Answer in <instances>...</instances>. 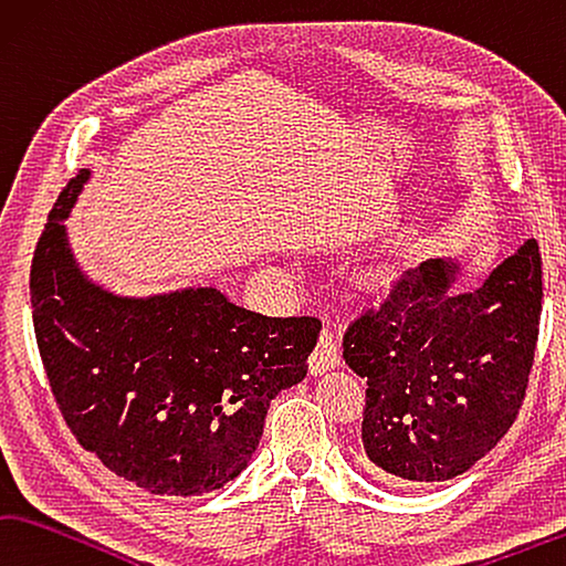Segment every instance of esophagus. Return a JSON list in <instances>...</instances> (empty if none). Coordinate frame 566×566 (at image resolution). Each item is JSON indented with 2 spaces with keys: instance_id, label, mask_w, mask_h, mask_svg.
I'll return each mask as SVG.
<instances>
[{
  "instance_id": "34e87169",
  "label": "esophagus",
  "mask_w": 566,
  "mask_h": 566,
  "mask_svg": "<svg viewBox=\"0 0 566 566\" xmlns=\"http://www.w3.org/2000/svg\"><path fill=\"white\" fill-rule=\"evenodd\" d=\"M338 365H340V345L335 343L333 333L323 331L318 338V345H315V350L311 355V363H308L311 375H323L333 368H338Z\"/></svg>"
}]
</instances>
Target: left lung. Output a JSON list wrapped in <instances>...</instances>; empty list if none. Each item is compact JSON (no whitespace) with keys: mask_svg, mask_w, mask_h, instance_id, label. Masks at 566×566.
<instances>
[{"mask_svg":"<svg viewBox=\"0 0 566 566\" xmlns=\"http://www.w3.org/2000/svg\"><path fill=\"white\" fill-rule=\"evenodd\" d=\"M460 258L402 273L343 338L348 368L368 378L363 450L385 480L444 482L497 444L522 408L542 311L534 238L458 293Z\"/></svg>","mask_w":566,"mask_h":566,"instance_id":"1","label":"left lung"}]
</instances>
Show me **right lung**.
Returning a JSON list of instances; mask_svg holds the SVG:
<instances>
[{
	"instance_id": "add662e5",
	"label": "right lung",
	"mask_w": 566,
	"mask_h": 566,
	"mask_svg": "<svg viewBox=\"0 0 566 566\" xmlns=\"http://www.w3.org/2000/svg\"><path fill=\"white\" fill-rule=\"evenodd\" d=\"M92 168L66 184L34 251L39 355L84 450L151 494L198 497L235 480L271 400L298 385L321 321L268 318L216 285L126 295L88 275L66 218Z\"/></svg>"
}]
</instances>
